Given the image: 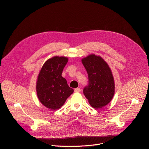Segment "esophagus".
Listing matches in <instances>:
<instances>
[{"instance_id":"esophagus-1","label":"esophagus","mask_w":149,"mask_h":149,"mask_svg":"<svg viewBox=\"0 0 149 149\" xmlns=\"http://www.w3.org/2000/svg\"><path fill=\"white\" fill-rule=\"evenodd\" d=\"M81 91V89H80V88H75V89H74V92H80Z\"/></svg>"}]
</instances>
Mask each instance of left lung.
Instances as JSON below:
<instances>
[{
    "label": "left lung",
    "instance_id": "left-lung-1",
    "mask_svg": "<svg viewBox=\"0 0 149 149\" xmlns=\"http://www.w3.org/2000/svg\"><path fill=\"white\" fill-rule=\"evenodd\" d=\"M88 75V84L83 93L90 105L101 108L110 103L115 93V83L112 71L107 63L100 56L91 54L82 59Z\"/></svg>",
    "mask_w": 149,
    "mask_h": 149
}]
</instances>
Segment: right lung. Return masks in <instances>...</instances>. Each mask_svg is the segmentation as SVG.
<instances>
[{"mask_svg": "<svg viewBox=\"0 0 149 149\" xmlns=\"http://www.w3.org/2000/svg\"><path fill=\"white\" fill-rule=\"evenodd\" d=\"M65 57L55 56L47 60L38 74L36 91L42 104L51 110H57L64 104L74 92L65 78L63 70L68 63Z\"/></svg>", "mask_w": 149, "mask_h": 149, "instance_id": "obj_1", "label": "right lung"}]
</instances>
